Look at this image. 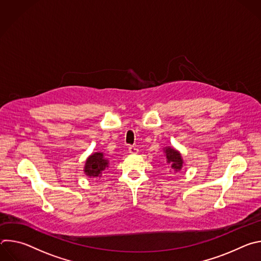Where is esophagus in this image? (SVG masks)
I'll return each instance as SVG.
<instances>
[{
	"mask_svg": "<svg viewBox=\"0 0 261 261\" xmlns=\"http://www.w3.org/2000/svg\"><path fill=\"white\" fill-rule=\"evenodd\" d=\"M128 150H129L130 154H137L138 153V148L136 146H134V145H130Z\"/></svg>",
	"mask_w": 261,
	"mask_h": 261,
	"instance_id": "obj_1",
	"label": "esophagus"
}]
</instances>
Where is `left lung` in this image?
<instances>
[{
	"label": "left lung",
	"mask_w": 261,
	"mask_h": 261,
	"mask_svg": "<svg viewBox=\"0 0 261 261\" xmlns=\"http://www.w3.org/2000/svg\"><path fill=\"white\" fill-rule=\"evenodd\" d=\"M164 153L166 156V160L167 163L171 164V168L176 172L179 171L181 169L182 166V159H181V155L179 154V152H177L176 150H174L173 147L167 146L164 148Z\"/></svg>",
	"instance_id": "8db88e82"
}]
</instances>
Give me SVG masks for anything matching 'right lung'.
<instances>
[{"label":"right lung","mask_w":261,"mask_h":261,"mask_svg":"<svg viewBox=\"0 0 261 261\" xmlns=\"http://www.w3.org/2000/svg\"><path fill=\"white\" fill-rule=\"evenodd\" d=\"M108 160L104 157L103 153H94L86 161L85 173L88 176L97 177L102 174V171L108 167Z\"/></svg>","instance_id":"right-lung-1"}]
</instances>
